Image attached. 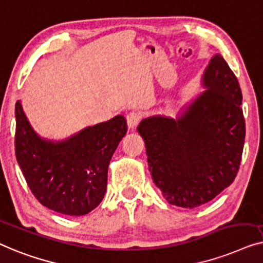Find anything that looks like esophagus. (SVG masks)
Instances as JSON below:
<instances>
[{
    "label": "esophagus",
    "mask_w": 263,
    "mask_h": 263,
    "mask_svg": "<svg viewBox=\"0 0 263 263\" xmlns=\"http://www.w3.org/2000/svg\"><path fill=\"white\" fill-rule=\"evenodd\" d=\"M140 118H142V116H140V113H138V112H130V113H128L126 116L128 127H130V128L136 127V125L140 121Z\"/></svg>",
    "instance_id": "obj_1"
}]
</instances>
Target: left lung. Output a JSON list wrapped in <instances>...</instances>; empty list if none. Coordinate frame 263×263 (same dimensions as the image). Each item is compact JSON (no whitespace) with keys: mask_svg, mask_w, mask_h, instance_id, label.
I'll return each instance as SVG.
<instances>
[{"mask_svg":"<svg viewBox=\"0 0 263 263\" xmlns=\"http://www.w3.org/2000/svg\"><path fill=\"white\" fill-rule=\"evenodd\" d=\"M206 90L184 105L176 118L153 116L140 121L154 182L169 204L194 209L234 182L246 137L242 91L219 53L201 76Z\"/></svg>","mask_w":263,"mask_h":263,"instance_id":"left-lung-1","label":"left lung"}]
</instances>
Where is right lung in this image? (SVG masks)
Instances as JSON below:
<instances>
[{"mask_svg": "<svg viewBox=\"0 0 263 263\" xmlns=\"http://www.w3.org/2000/svg\"><path fill=\"white\" fill-rule=\"evenodd\" d=\"M15 155L29 190L40 204L66 216L89 213L105 197L114 151L127 132L117 116L62 140L40 137L15 105Z\"/></svg>", "mask_w": 263, "mask_h": 263, "instance_id": "add662e5", "label": "right lung"}]
</instances>
